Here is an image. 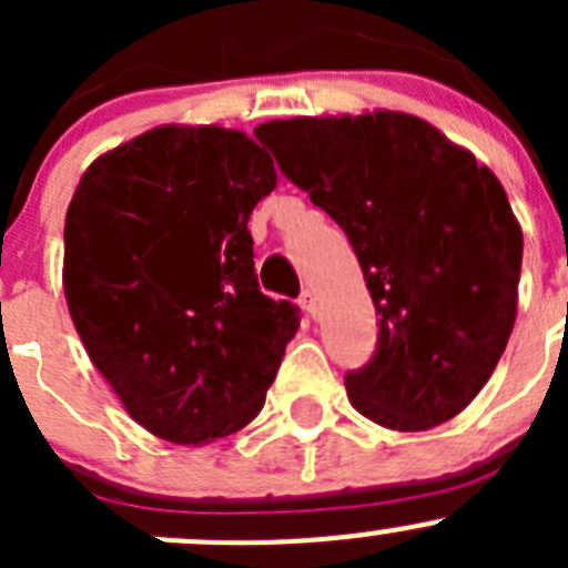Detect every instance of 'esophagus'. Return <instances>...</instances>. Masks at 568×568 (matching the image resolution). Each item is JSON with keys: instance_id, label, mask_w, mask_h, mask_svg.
<instances>
[{"instance_id": "obj_1", "label": "esophagus", "mask_w": 568, "mask_h": 568, "mask_svg": "<svg viewBox=\"0 0 568 568\" xmlns=\"http://www.w3.org/2000/svg\"><path fill=\"white\" fill-rule=\"evenodd\" d=\"M300 305H302V311H305L311 318L318 316V296L313 294V291H305V294L300 296Z\"/></svg>"}]
</instances>
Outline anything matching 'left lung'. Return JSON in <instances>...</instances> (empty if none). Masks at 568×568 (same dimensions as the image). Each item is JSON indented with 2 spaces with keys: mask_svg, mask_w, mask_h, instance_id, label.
<instances>
[{
  "mask_svg": "<svg viewBox=\"0 0 568 568\" xmlns=\"http://www.w3.org/2000/svg\"><path fill=\"white\" fill-rule=\"evenodd\" d=\"M255 136L343 227L365 274L379 337L346 374L354 409L395 432L459 415L517 318L523 231L503 183L400 112L272 120Z\"/></svg>",
  "mask_w": 568,
  "mask_h": 568,
  "instance_id": "8db88e82",
  "label": "left lung"
}]
</instances>
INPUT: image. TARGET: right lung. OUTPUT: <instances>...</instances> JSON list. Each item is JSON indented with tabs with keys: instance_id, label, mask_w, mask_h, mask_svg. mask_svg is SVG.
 Returning <instances> with one entry per match:
<instances>
[{
	"instance_id": "obj_1",
	"label": "right lung",
	"mask_w": 568,
	"mask_h": 568,
	"mask_svg": "<svg viewBox=\"0 0 568 568\" xmlns=\"http://www.w3.org/2000/svg\"><path fill=\"white\" fill-rule=\"evenodd\" d=\"M277 183L242 131L162 125L90 164L65 216L68 311L125 412L203 445L261 412L300 307L261 294L247 222Z\"/></svg>"
}]
</instances>
